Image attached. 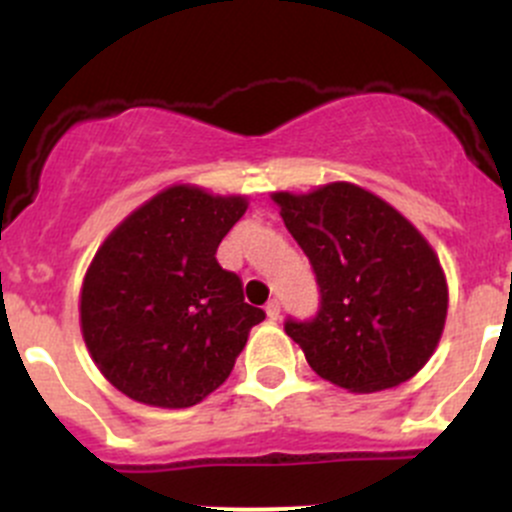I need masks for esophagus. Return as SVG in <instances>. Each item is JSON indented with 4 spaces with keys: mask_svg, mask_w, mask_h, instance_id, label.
<instances>
[{
    "mask_svg": "<svg viewBox=\"0 0 512 512\" xmlns=\"http://www.w3.org/2000/svg\"><path fill=\"white\" fill-rule=\"evenodd\" d=\"M265 312H267V317L275 322V319L280 317V302H277V299H270V302L265 304Z\"/></svg>",
    "mask_w": 512,
    "mask_h": 512,
    "instance_id": "esophagus-1",
    "label": "esophagus"
}]
</instances>
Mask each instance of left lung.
<instances>
[{
	"label": "left lung",
	"mask_w": 512,
	"mask_h": 512,
	"mask_svg": "<svg viewBox=\"0 0 512 512\" xmlns=\"http://www.w3.org/2000/svg\"><path fill=\"white\" fill-rule=\"evenodd\" d=\"M272 200L317 277V314L285 322L309 366L359 394L409 381L446 324L448 287L431 245L399 210L352 183Z\"/></svg>",
	"instance_id": "1"
}]
</instances>
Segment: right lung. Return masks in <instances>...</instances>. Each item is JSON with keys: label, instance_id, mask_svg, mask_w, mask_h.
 Listing matches in <instances>:
<instances>
[{"label": "right lung", "instance_id": "1", "mask_svg": "<svg viewBox=\"0 0 512 512\" xmlns=\"http://www.w3.org/2000/svg\"><path fill=\"white\" fill-rule=\"evenodd\" d=\"M245 210L242 195L173 185L98 247L81 287V332L101 374L128 399L188 409L230 376L265 319L215 257Z\"/></svg>", "mask_w": 512, "mask_h": 512}]
</instances>
